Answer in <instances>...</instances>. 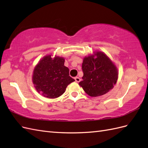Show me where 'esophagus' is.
Masks as SVG:
<instances>
[{
	"instance_id": "esophagus-1",
	"label": "esophagus",
	"mask_w": 148,
	"mask_h": 148,
	"mask_svg": "<svg viewBox=\"0 0 148 148\" xmlns=\"http://www.w3.org/2000/svg\"><path fill=\"white\" fill-rule=\"evenodd\" d=\"M75 81L77 82H79L80 80H81V79H80V78H79V77H75Z\"/></svg>"
}]
</instances>
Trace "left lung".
Listing matches in <instances>:
<instances>
[{
  "label": "left lung",
  "instance_id": "1",
  "mask_svg": "<svg viewBox=\"0 0 148 148\" xmlns=\"http://www.w3.org/2000/svg\"><path fill=\"white\" fill-rule=\"evenodd\" d=\"M83 80L79 83L91 97L104 95L112 89L118 79V69L110 58L101 51L84 57L82 64Z\"/></svg>",
  "mask_w": 148,
  "mask_h": 148
}]
</instances>
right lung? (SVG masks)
Here are the masks:
<instances>
[{
	"label": "right lung",
	"instance_id": "right-lung-1",
	"mask_svg": "<svg viewBox=\"0 0 148 148\" xmlns=\"http://www.w3.org/2000/svg\"><path fill=\"white\" fill-rule=\"evenodd\" d=\"M64 57L47 55L35 66L32 80L36 91L50 99L63 95L66 88L75 79L69 76V69L64 65Z\"/></svg>",
	"mask_w": 148,
	"mask_h": 148
}]
</instances>
